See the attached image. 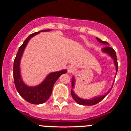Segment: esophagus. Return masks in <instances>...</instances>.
Returning a JSON list of instances; mask_svg holds the SVG:
<instances>
[{
	"mask_svg": "<svg viewBox=\"0 0 131 131\" xmlns=\"http://www.w3.org/2000/svg\"><path fill=\"white\" fill-rule=\"evenodd\" d=\"M75 71V68L73 66H69L68 69V73H73Z\"/></svg>",
	"mask_w": 131,
	"mask_h": 131,
	"instance_id": "obj_1",
	"label": "esophagus"
}]
</instances>
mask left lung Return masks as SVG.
I'll return each instance as SVG.
<instances>
[{
    "label": "left lung",
    "mask_w": 131,
    "mask_h": 131,
    "mask_svg": "<svg viewBox=\"0 0 131 131\" xmlns=\"http://www.w3.org/2000/svg\"><path fill=\"white\" fill-rule=\"evenodd\" d=\"M96 39L98 40V41L99 42L102 44H104V45H108L107 42H106V41H103V40H100V39L96 37ZM102 51L104 53H106V54H108L110 57H112L113 58V60H114V64H115V66L116 68V73L117 72L118 70V63H117V58L116 53H115V50L112 48V47H110L109 46H106V47L103 48L102 49ZM74 86H75V78L73 77L72 78V81H71V86H72V89H73ZM111 89L106 94H105L104 95L100 96L98 97H95V98H91V99H89V100H86V99H83V98H81L77 96L76 95L75 92H73V89H71V96H72L74 100H75V102L77 103H78L80 105H83V106H92V105L96 104L97 103H98L99 102H100L101 100H102L107 95V94L110 92Z\"/></svg>",
    "instance_id": "left-lung-1"
}]
</instances>
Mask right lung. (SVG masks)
Listing matches in <instances>:
<instances>
[{"mask_svg":"<svg viewBox=\"0 0 131 131\" xmlns=\"http://www.w3.org/2000/svg\"><path fill=\"white\" fill-rule=\"evenodd\" d=\"M50 31V29L42 30L30 35L19 48L14 62L13 75L16 89L21 96L24 98L26 101L33 104H40L47 101L51 96L55 82L60 75L67 72L66 69H63L62 71L52 72L48 74L42 83L35 86H27L21 79L20 73V61L27 45L31 38L40 32H47Z\"/></svg>","mask_w":131,"mask_h":131,"instance_id":"add662e5","label":"right lung"}]
</instances>
